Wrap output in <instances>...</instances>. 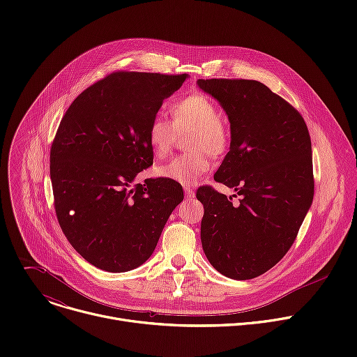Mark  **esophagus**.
<instances>
[{
  "instance_id": "34e87169",
  "label": "esophagus",
  "mask_w": 357,
  "mask_h": 357,
  "mask_svg": "<svg viewBox=\"0 0 357 357\" xmlns=\"http://www.w3.org/2000/svg\"><path fill=\"white\" fill-rule=\"evenodd\" d=\"M183 190H185V195H186V197H188V199H192V197L195 196L193 189H190V188H188V186H186Z\"/></svg>"
}]
</instances>
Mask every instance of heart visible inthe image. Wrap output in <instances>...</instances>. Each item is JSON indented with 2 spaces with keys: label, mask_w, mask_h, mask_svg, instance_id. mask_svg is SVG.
Instances as JSON below:
<instances>
[{
  "label": "heart",
  "mask_w": 357,
  "mask_h": 357,
  "mask_svg": "<svg viewBox=\"0 0 357 357\" xmlns=\"http://www.w3.org/2000/svg\"><path fill=\"white\" fill-rule=\"evenodd\" d=\"M171 121L155 114L148 123L145 139L158 158L165 157L178 134L190 131L186 145L192 149L155 168L157 176L179 185H193L211 168V155L219 157L229 148L230 132L219 117L215 101L203 93H190L169 107Z\"/></svg>",
  "instance_id": "1"
}]
</instances>
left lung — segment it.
<instances>
[{
    "label": "left lung",
    "mask_w": 357,
    "mask_h": 357,
    "mask_svg": "<svg viewBox=\"0 0 357 357\" xmlns=\"http://www.w3.org/2000/svg\"><path fill=\"white\" fill-rule=\"evenodd\" d=\"M197 86L219 101L230 121V151L215 181L243 196L234 206L212 186L196 192L205 208L202 247L220 274L256 278L285 256L312 205L308 127L261 82L199 79Z\"/></svg>",
    "instance_id": "obj_1"
}]
</instances>
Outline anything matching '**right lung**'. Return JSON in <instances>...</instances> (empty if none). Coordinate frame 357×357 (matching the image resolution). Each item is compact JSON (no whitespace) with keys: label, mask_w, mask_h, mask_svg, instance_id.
Returning <instances> with one entry per match:
<instances>
[{"label":"right lung","mask_w":357,"mask_h":357,"mask_svg":"<svg viewBox=\"0 0 357 357\" xmlns=\"http://www.w3.org/2000/svg\"><path fill=\"white\" fill-rule=\"evenodd\" d=\"M186 77L114 72L82 91L59 124L50 148L56 218L72 247L100 270L144 264L183 200L179 183L132 181L154 160L149 120Z\"/></svg>","instance_id":"right-lung-1"}]
</instances>
